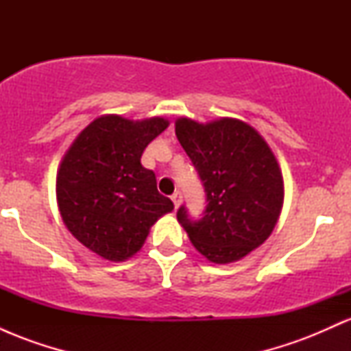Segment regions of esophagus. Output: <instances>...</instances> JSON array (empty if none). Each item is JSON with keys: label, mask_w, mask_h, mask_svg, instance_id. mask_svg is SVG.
I'll return each instance as SVG.
<instances>
[{"label": "esophagus", "mask_w": 351, "mask_h": 351, "mask_svg": "<svg viewBox=\"0 0 351 351\" xmlns=\"http://www.w3.org/2000/svg\"><path fill=\"white\" fill-rule=\"evenodd\" d=\"M171 201H173V203H175V208H178L180 203H181V193H180V191L173 193V195H171Z\"/></svg>", "instance_id": "esophagus-1"}]
</instances>
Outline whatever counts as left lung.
Here are the masks:
<instances>
[{
	"label": "left lung",
	"mask_w": 351,
	"mask_h": 351,
	"mask_svg": "<svg viewBox=\"0 0 351 351\" xmlns=\"http://www.w3.org/2000/svg\"><path fill=\"white\" fill-rule=\"evenodd\" d=\"M175 132L206 193L198 221L176 213L196 251L215 264L243 259L271 236L284 204L276 156L256 128L237 119L199 123L181 117Z\"/></svg>",
	"instance_id": "8db88e82"
}]
</instances>
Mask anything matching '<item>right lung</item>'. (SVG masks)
Here are the masks:
<instances>
[{
    "label": "right lung",
    "mask_w": 351,
    "mask_h": 351,
    "mask_svg": "<svg viewBox=\"0 0 351 351\" xmlns=\"http://www.w3.org/2000/svg\"><path fill=\"white\" fill-rule=\"evenodd\" d=\"M168 120L104 115L80 132L60 162L56 195L64 224L88 251L125 261L142 249L150 228L173 211L156 189L155 173L142 167L147 145Z\"/></svg>",
    "instance_id": "obj_1"
}]
</instances>
